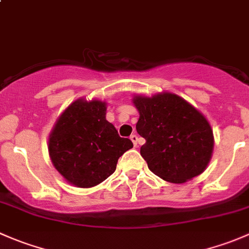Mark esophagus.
<instances>
[{
  "label": "esophagus",
  "mask_w": 249,
  "mask_h": 249,
  "mask_svg": "<svg viewBox=\"0 0 249 249\" xmlns=\"http://www.w3.org/2000/svg\"><path fill=\"white\" fill-rule=\"evenodd\" d=\"M130 140L132 141V143H134V145H135V147H136L137 142H139V136L134 134V135H131V136H130Z\"/></svg>",
  "instance_id": "34e87169"
}]
</instances>
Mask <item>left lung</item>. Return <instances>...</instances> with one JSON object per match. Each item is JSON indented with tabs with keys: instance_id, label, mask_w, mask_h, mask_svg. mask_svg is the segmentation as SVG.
<instances>
[{
	"instance_id": "1",
	"label": "left lung",
	"mask_w": 249,
	"mask_h": 249,
	"mask_svg": "<svg viewBox=\"0 0 249 249\" xmlns=\"http://www.w3.org/2000/svg\"><path fill=\"white\" fill-rule=\"evenodd\" d=\"M136 124L145 140L141 155L153 173L171 183H184L205 171L213 150L210 123L196 108L171 92L136 96Z\"/></svg>"
}]
</instances>
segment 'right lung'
I'll use <instances>...</instances> for the list:
<instances>
[{"label":"right lung","mask_w":249,"mask_h":249,"mask_svg":"<svg viewBox=\"0 0 249 249\" xmlns=\"http://www.w3.org/2000/svg\"><path fill=\"white\" fill-rule=\"evenodd\" d=\"M134 147L106 120V104L77 100L60 115L49 136L53 165L65 179L91 188L108 178L118 159Z\"/></svg>","instance_id":"add662e5"}]
</instances>
